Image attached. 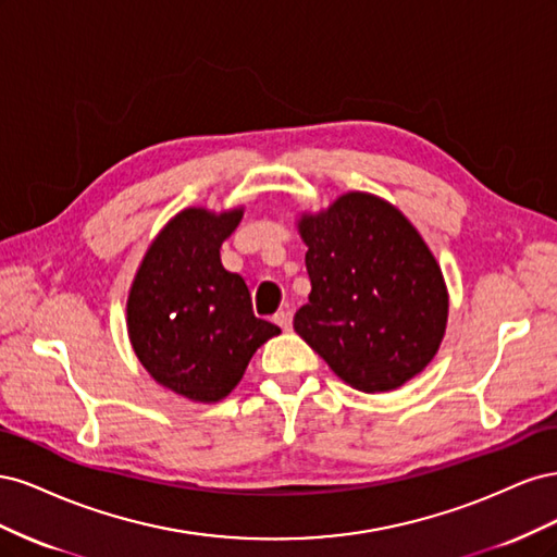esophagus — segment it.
Masks as SVG:
<instances>
[{
  "label": "esophagus",
  "instance_id": "obj_1",
  "mask_svg": "<svg viewBox=\"0 0 557 557\" xmlns=\"http://www.w3.org/2000/svg\"><path fill=\"white\" fill-rule=\"evenodd\" d=\"M274 323H276L281 330H285V332L293 330V311H288V309L278 311V313L274 315Z\"/></svg>",
  "mask_w": 557,
  "mask_h": 557
}]
</instances>
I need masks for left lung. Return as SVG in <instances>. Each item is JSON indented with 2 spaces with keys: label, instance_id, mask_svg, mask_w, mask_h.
I'll list each match as a JSON object with an SVG mask.
<instances>
[{
  "label": "left lung",
  "instance_id": "1",
  "mask_svg": "<svg viewBox=\"0 0 557 557\" xmlns=\"http://www.w3.org/2000/svg\"><path fill=\"white\" fill-rule=\"evenodd\" d=\"M311 295L295 332L362 393L395 391L440 350L448 293L440 264L399 209L346 193L297 221Z\"/></svg>",
  "mask_w": 557,
  "mask_h": 557
}]
</instances>
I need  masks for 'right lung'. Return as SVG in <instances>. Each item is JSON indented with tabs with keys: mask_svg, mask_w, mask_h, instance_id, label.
<instances>
[{
	"mask_svg": "<svg viewBox=\"0 0 557 557\" xmlns=\"http://www.w3.org/2000/svg\"><path fill=\"white\" fill-rule=\"evenodd\" d=\"M244 209H185L146 250L127 297V332L146 372L193 401L227 397L267 339L281 330L256 318L248 285L221 262Z\"/></svg>",
	"mask_w": 557,
	"mask_h": 557,
	"instance_id": "obj_1",
	"label": "right lung"
}]
</instances>
